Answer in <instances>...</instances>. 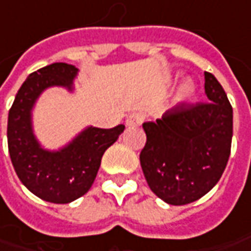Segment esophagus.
Here are the masks:
<instances>
[{
	"mask_svg": "<svg viewBox=\"0 0 251 251\" xmlns=\"http://www.w3.org/2000/svg\"><path fill=\"white\" fill-rule=\"evenodd\" d=\"M145 121V115L140 112H132L130 115H127L126 118V125L129 126H139L142 125V122Z\"/></svg>",
	"mask_w": 251,
	"mask_h": 251,
	"instance_id": "1",
	"label": "esophagus"
}]
</instances>
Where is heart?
Segmentation results:
<instances>
[{"label": "heart", "instance_id": "b5f03b06", "mask_svg": "<svg viewBox=\"0 0 251 251\" xmlns=\"http://www.w3.org/2000/svg\"><path fill=\"white\" fill-rule=\"evenodd\" d=\"M192 94H194V88L191 87L190 84H184L180 88L178 94H177V101L178 102H184V101L190 100L191 97H192Z\"/></svg>", "mask_w": 251, "mask_h": 251}]
</instances>
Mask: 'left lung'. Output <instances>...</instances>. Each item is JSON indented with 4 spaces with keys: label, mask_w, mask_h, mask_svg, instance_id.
I'll use <instances>...</instances> for the list:
<instances>
[{
    "label": "left lung",
    "mask_w": 251,
    "mask_h": 251,
    "mask_svg": "<svg viewBox=\"0 0 251 251\" xmlns=\"http://www.w3.org/2000/svg\"><path fill=\"white\" fill-rule=\"evenodd\" d=\"M206 102L181 104L145 122L140 151L145 178L158 198L185 205L212 190L230 156L233 109L215 75L205 71Z\"/></svg>",
    "instance_id": "1"
}]
</instances>
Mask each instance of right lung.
<instances>
[{
  "mask_svg": "<svg viewBox=\"0 0 251 251\" xmlns=\"http://www.w3.org/2000/svg\"><path fill=\"white\" fill-rule=\"evenodd\" d=\"M77 71L67 63H53L29 74L8 114V150L17 176L32 194L53 203H69L88 192L105 150L125 129V125L112 129L88 126L57 151L39 145L32 129L33 105L49 87L73 91Z\"/></svg>",
  "mask_w": 251,
  "mask_h": 251,
  "instance_id": "1",
  "label": "right lung"
}]
</instances>
